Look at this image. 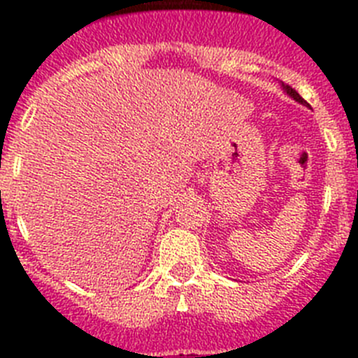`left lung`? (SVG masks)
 <instances>
[{
	"label": "left lung",
	"instance_id": "8db88e82",
	"mask_svg": "<svg viewBox=\"0 0 358 358\" xmlns=\"http://www.w3.org/2000/svg\"><path fill=\"white\" fill-rule=\"evenodd\" d=\"M285 91H287V93L290 94V96L294 98V100H297V102H299V103H306L305 100H303V98H301V94L297 93L296 90H292V87H290V85H285Z\"/></svg>",
	"mask_w": 358,
	"mask_h": 358
}]
</instances>
